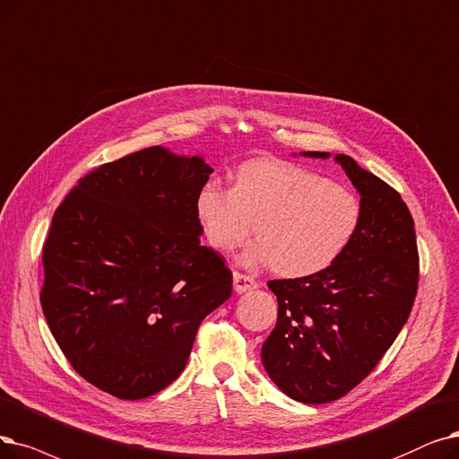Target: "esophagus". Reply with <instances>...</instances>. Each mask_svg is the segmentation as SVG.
I'll return each mask as SVG.
<instances>
[{"label":"esophagus","instance_id":"34e87169","mask_svg":"<svg viewBox=\"0 0 459 459\" xmlns=\"http://www.w3.org/2000/svg\"><path fill=\"white\" fill-rule=\"evenodd\" d=\"M232 277H234V290H236L238 294L253 290V289H256V285H258L251 275H246V273H240V272H234Z\"/></svg>","mask_w":459,"mask_h":459}]
</instances>
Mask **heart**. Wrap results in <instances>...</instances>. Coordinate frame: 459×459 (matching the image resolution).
I'll return each mask as SVG.
<instances>
[{"label":"heart","instance_id":"heart-1","mask_svg":"<svg viewBox=\"0 0 459 459\" xmlns=\"http://www.w3.org/2000/svg\"><path fill=\"white\" fill-rule=\"evenodd\" d=\"M195 215L208 246L221 253L240 246L255 221L258 236L240 253V263L307 277L345 253L360 227L362 204L345 186L266 157L238 167L232 189L217 182L201 186Z\"/></svg>","mask_w":459,"mask_h":459}]
</instances>
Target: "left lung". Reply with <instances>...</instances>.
I'll list each match as a JSON object with an SVG mask.
<instances>
[{
    "label": "left lung",
    "mask_w": 459,
    "mask_h": 459,
    "mask_svg": "<svg viewBox=\"0 0 459 459\" xmlns=\"http://www.w3.org/2000/svg\"><path fill=\"white\" fill-rule=\"evenodd\" d=\"M333 161L360 195L356 236L330 268L268 281L279 309L263 364L279 390L307 405L340 400L364 381L407 323L418 289L414 221L400 193L349 155Z\"/></svg>",
    "instance_id": "8db88e82"
}]
</instances>
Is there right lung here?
<instances>
[{"label":"right lung","mask_w":459,"mask_h":459,"mask_svg":"<svg viewBox=\"0 0 459 459\" xmlns=\"http://www.w3.org/2000/svg\"><path fill=\"white\" fill-rule=\"evenodd\" d=\"M212 172L201 155L152 146L84 176L52 217L47 323L74 371L119 400L176 381L198 326L230 298L232 273L195 215Z\"/></svg>","instance_id":"obj_1"}]
</instances>
